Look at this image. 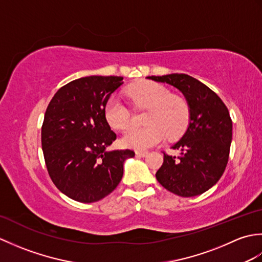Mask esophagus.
Listing matches in <instances>:
<instances>
[{"label": "esophagus", "mask_w": 262, "mask_h": 262, "mask_svg": "<svg viewBox=\"0 0 262 262\" xmlns=\"http://www.w3.org/2000/svg\"><path fill=\"white\" fill-rule=\"evenodd\" d=\"M146 155H147L146 151H140V149L136 151V157H138V158H144V157H146Z\"/></svg>", "instance_id": "esophagus-1"}]
</instances>
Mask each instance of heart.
Segmentation results:
<instances>
[{
  "label": "heart",
  "mask_w": 262,
  "mask_h": 262,
  "mask_svg": "<svg viewBox=\"0 0 262 262\" xmlns=\"http://www.w3.org/2000/svg\"><path fill=\"white\" fill-rule=\"evenodd\" d=\"M127 94L135 104L148 108L144 128H129L121 137L126 147L146 149L165 140L177 138L186 130L190 119V109L185 99L171 96L170 91L159 83L137 82L128 88ZM104 118L109 126L124 130L130 124V114L119 99L110 98L104 105Z\"/></svg>",
  "instance_id": "b5f03b06"
}]
</instances>
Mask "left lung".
I'll return each instance as SVG.
<instances>
[{
	"mask_svg": "<svg viewBox=\"0 0 262 262\" xmlns=\"http://www.w3.org/2000/svg\"><path fill=\"white\" fill-rule=\"evenodd\" d=\"M147 79L178 89L190 109L185 134L172 148L178 158L164 153L158 170V181L166 190L181 197H193L207 191L223 176L230 155L232 119L226 105L204 83L187 74L148 76Z\"/></svg>",
	"mask_w": 262,
	"mask_h": 262,
	"instance_id": "8db88e82",
	"label": "left lung"
}]
</instances>
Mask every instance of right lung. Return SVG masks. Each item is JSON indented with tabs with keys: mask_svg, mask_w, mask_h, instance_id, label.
Here are the masks:
<instances>
[{
	"mask_svg": "<svg viewBox=\"0 0 262 262\" xmlns=\"http://www.w3.org/2000/svg\"><path fill=\"white\" fill-rule=\"evenodd\" d=\"M122 84L121 76H85L55 93L41 127V146L49 177L59 191L80 203L113 192L124 174L130 149L107 151L116 134L104 105Z\"/></svg>",
	"mask_w": 262,
	"mask_h": 262,
	"instance_id": "right-lung-1",
	"label": "right lung"
}]
</instances>
